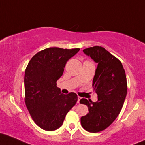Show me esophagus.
<instances>
[{"mask_svg":"<svg viewBox=\"0 0 145 145\" xmlns=\"http://www.w3.org/2000/svg\"><path fill=\"white\" fill-rule=\"evenodd\" d=\"M80 99H81L80 97V96H78V102H77L78 103H80Z\"/></svg>","mask_w":145,"mask_h":145,"instance_id":"34e87169","label":"esophagus"}]
</instances>
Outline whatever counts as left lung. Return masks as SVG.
Here are the masks:
<instances>
[{"label":"left lung","mask_w":145,"mask_h":145,"mask_svg":"<svg viewBox=\"0 0 145 145\" xmlns=\"http://www.w3.org/2000/svg\"><path fill=\"white\" fill-rule=\"evenodd\" d=\"M83 52L98 63L92 84L98 101L80 100L89 109L80 122L86 131L96 133L107 128L120 114L127 96V78L121 62L103 47L95 46Z\"/></svg>","instance_id":"obj_1"}]
</instances>
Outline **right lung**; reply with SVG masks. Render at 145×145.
<instances>
[{
	"mask_svg": "<svg viewBox=\"0 0 145 145\" xmlns=\"http://www.w3.org/2000/svg\"><path fill=\"white\" fill-rule=\"evenodd\" d=\"M79 50L50 47L38 52L28 63L24 78L25 104L35 123L42 129L54 131L61 127L78 101L74 92L61 93L56 82L67 60Z\"/></svg>",
	"mask_w": 145,
	"mask_h": 145,
	"instance_id": "1",
	"label": "right lung"
}]
</instances>
